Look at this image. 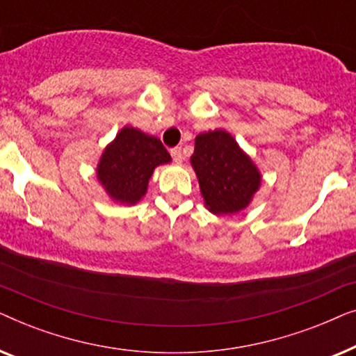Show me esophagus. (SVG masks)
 <instances>
[{
	"mask_svg": "<svg viewBox=\"0 0 356 356\" xmlns=\"http://www.w3.org/2000/svg\"><path fill=\"white\" fill-rule=\"evenodd\" d=\"M170 154H172V159H173L175 163H181L183 162V152H181V149H179V147L172 149V150H170Z\"/></svg>",
	"mask_w": 356,
	"mask_h": 356,
	"instance_id": "obj_1",
	"label": "esophagus"
}]
</instances>
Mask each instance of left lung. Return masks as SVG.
I'll return each mask as SVG.
<instances>
[{"instance_id": "left-lung-1", "label": "left lung", "mask_w": 356, "mask_h": 356, "mask_svg": "<svg viewBox=\"0 0 356 356\" xmlns=\"http://www.w3.org/2000/svg\"><path fill=\"white\" fill-rule=\"evenodd\" d=\"M189 162L204 206L216 216L245 211L261 188L262 175L257 165L225 129L197 134Z\"/></svg>"}]
</instances>
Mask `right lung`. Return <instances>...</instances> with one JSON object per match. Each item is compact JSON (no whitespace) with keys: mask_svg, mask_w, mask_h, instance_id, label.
<instances>
[{"mask_svg":"<svg viewBox=\"0 0 356 356\" xmlns=\"http://www.w3.org/2000/svg\"><path fill=\"white\" fill-rule=\"evenodd\" d=\"M170 162L172 157L159 138L126 124L102 152L97 181L113 202L136 206L147 193L154 170Z\"/></svg>","mask_w":356,"mask_h":356,"instance_id":"1","label":"right lung"}]
</instances>
